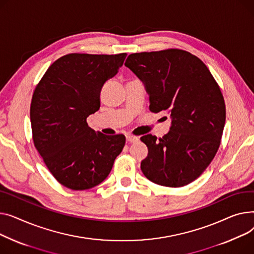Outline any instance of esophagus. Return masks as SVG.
Returning a JSON list of instances; mask_svg holds the SVG:
<instances>
[{
    "label": "esophagus",
    "mask_w": 254,
    "mask_h": 254,
    "mask_svg": "<svg viewBox=\"0 0 254 254\" xmlns=\"http://www.w3.org/2000/svg\"><path fill=\"white\" fill-rule=\"evenodd\" d=\"M126 140L130 143H134V142H137L138 141V137L136 136H133V135H127L126 136Z\"/></svg>",
    "instance_id": "1"
}]
</instances>
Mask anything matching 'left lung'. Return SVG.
<instances>
[{
	"mask_svg": "<svg viewBox=\"0 0 254 254\" xmlns=\"http://www.w3.org/2000/svg\"><path fill=\"white\" fill-rule=\"evenodd\" d=\"M125 65L144 83L150 111H166L170 131L140 137L147 157L140 168L151 182L180 188L193 182L213 160L226 122V104L210 70L181 49L130 54Z\"/></svg>",
	"mask_w": 254,
	"mask_h": 254,
	"instance_id": "left-lung-1",
	"label": "left lung"
}]
</instances>
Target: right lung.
<instances>
[{"mask_svg":"<svg viewBox=\"0 0 254 254\" xmlns=\"http://www.w3.org/2000/svg\"><path fill=\"white\" fill-rule=\"evenodd\" d=\"M126 56L66 54L48 67L35 89L31 103L34 144L65 188L83 190L99 185L123 150V134L95 132L87 118L99 110L101 88Z\"/></svg>","mask_w":254,"mask_h":254,"instance_id":"right-lung-1","label":"right lung"}]
</instances>
